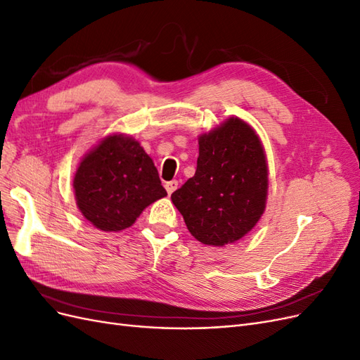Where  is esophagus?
I'll return each instance as SVG.
<instances>
[{
	"label": "esophagus",
	"instance_id": "esophagus-1",
	"mask_svg": "<svg viewBox=\"0 0 360 360\" xmlns=\"http://www.w3.org/2000/svg\"><path fill=\"white\" fill-rule=\"evenodd\" d=\"M179 188V181L177 180H171V181H167L165 183V189L167 192L171 195L174 191H176Z\"/></svg>",
	"mask_w": 360,
	"mask_h": 360
}]
</instances>
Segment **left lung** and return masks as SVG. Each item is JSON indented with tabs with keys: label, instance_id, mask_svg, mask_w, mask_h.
<instances>
[{
	"label": "left lung",
	"instance_id": "8db88e82",
	"mask_svg": "<svg viewBox=\"0 0 360 360\" xmlns=\"http://www.w3.org/2000/svg\"><path fill=\"white\" fill-rule=\"evenodd\" d=\"M197 171L171 200L202 245L225 246L245 237L266 210L267 158L252 126L238 117L198 138Z\"/></svg>",
	"mask_w": 360,
	"mask_h": 360
}]
</instances>
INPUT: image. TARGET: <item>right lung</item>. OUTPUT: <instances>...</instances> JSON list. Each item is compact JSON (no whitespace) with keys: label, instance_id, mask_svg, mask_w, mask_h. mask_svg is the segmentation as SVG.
Instances as JSON below:
<instances>
[{"label":"right lung","instance_id":"add662e5","mask_svg":"<svg viewBox=\"0 0 360 360\" xmlns=\"http://www.w3.org/2000/svg\"><path fill=\"white\" fill-rule=\"evenodd\" d=\"M73 191L82 216L106 233L132 226L146 207L167 197L153 159L124 134L105 136L82 158Z\"/></svg>","mask_w":360,"mask_h":360}]
</instances>
